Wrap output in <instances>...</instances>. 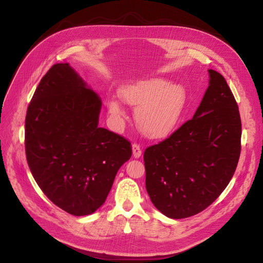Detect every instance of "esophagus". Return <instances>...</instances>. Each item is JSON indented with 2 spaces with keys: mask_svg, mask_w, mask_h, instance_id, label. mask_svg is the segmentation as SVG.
Listing matches in <instances>:
<instances>
[{
  "mask_svg": "<svg viewBox=\"0 0 263 263\" xmlns=\"http://www.w3.org/2000/svg\"><path fill=\"white\" fill-rule=\"evenodd\" d=\"M132 151H133V157L136 158V159L140 158L142 156V148H141V146L139 144L134 143L132 145Z\"/></svg>",
  "mask_w": 263,
  "mask_h": 263,
  "instance_id": "34e87169",
  "label": "esophagus"
}]
</instances>
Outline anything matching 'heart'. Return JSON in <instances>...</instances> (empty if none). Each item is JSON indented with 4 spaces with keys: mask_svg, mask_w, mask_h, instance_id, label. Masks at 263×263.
I'll return each instance as SVG.
<instances>
[{
    "mask_svg": "<svg viewBox=\"0 0 263 263\" xmlns=\"http://www.w3.org/2000/svg\"><path fill=\"white\" fill-rule=\"evenodd\" d=\"M119 93L123 101L137 106L136 124L141 132L150 139H162L171 134L180 120L186 102L183 86L170 84L167 80L161 78L133 83L121 88ZM107 107L113 118L120 119L124 116L118 99H109Z\"/></svg>",
    "mask_w": 263,
    "mask_h": 263,
    "instance_id": "heart-1",
    "label": "heart"
}]
</instances>
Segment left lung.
Instances as JSON below:
<instances>
[{
	"mask_svg": "<svg viewBox=\"0 0 263 263\" xmlns=\"http://www.w3.org/2000/svg\"><path fill=\"white\" fill-rule=\"evenodd\" d=\"M209 74V87L193 118L144 153L150 200L171 218H186L208 208L239 162L238 103L224 77L212 69Z\"/></svg>",
	"mask_w": 263,
	"mask_h": 263,
	"instance_id": "obj_1",
	"label": "left lung"
}]
</instances>
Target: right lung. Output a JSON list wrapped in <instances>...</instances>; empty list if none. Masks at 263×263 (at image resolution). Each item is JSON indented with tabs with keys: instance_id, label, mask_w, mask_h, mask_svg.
Returning a JSON list of instances; mask_svg holds the SVG:
<instances>
[{
	"instance_id": "obj_1",
	"label": "right lung",
	"mask_w": 263,
	"mask_h": 263,
	"mask_svg": "<svg viewBox=\"0 0 263 263\" xmlns=\"http://www.w3.org/2000/svg\"><path fill=\"white\" fill-rule=\"evenodd\" d=\"M101 98L69 64H55L40 80L25 116V155L44 194L82 216L104 203L131 143L99 128Z\"/></svg>"
}]
</instances>
